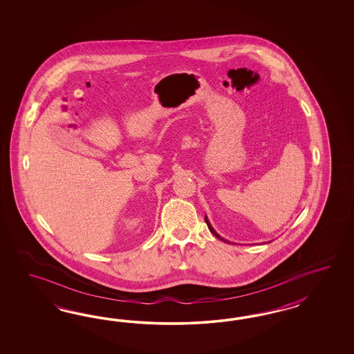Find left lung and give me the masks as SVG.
Returning <instances> with one entry per match:
<instances>
[{"instance_id": "left-lung-1", "label": "left lung", "mask_w": 354, "mask_h": 354, "mask_svg": "<svg viewBox=\"0 0 354 354\" xmlns=\"http://www.w3.org/2000/svg\"><path fill=\"white\" fill-rule=\"evenodd\" d=\"M205 222H206V225H207V227H209V230H210V232L213 234V235L215 236V237H218V239H221L222 241H225V243H228L230 244V241L228 240H225V239H223L222 236L219 235L216 231H215L214 228H213V225H210V222H209V219H207V216L205 215Z\"/></svg>"}]
</instances>
